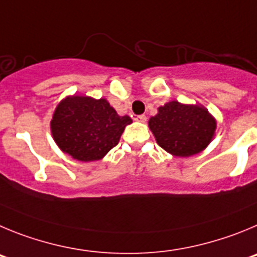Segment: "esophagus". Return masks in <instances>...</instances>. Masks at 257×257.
I'll use <instances>...</instances> for the list:
<instances>
[{
    "label": "esophagus",
    "mask_w": 257,
    "mask_h": 257,
    "mask_svg": "<svg viewBox=\"0 0 257 257\" xmlns=\"http://www.w3.org/2000/svg\"><path fill=\"white\" fill-rule=\"evenodd\" d=\"M134 120H136V121H141V123H146L147 116H146V115H136V116H134Z\"/></svg>",
    "instance_id": "34e87169"
}]
</instances>
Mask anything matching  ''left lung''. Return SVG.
<instances>
[{
    "mask_svg": "<svg viewBox=\"0 0 257 257\" xmlns=\"http://www.w3.org/2000/svg\"><path fill=\"white\" fill-rule=\"evenodd\" d=\"M149 126L161 149L174 156L188 157L206 149L216 121L202 106L170 101L159 107Z\"/></svg>",
    "mask_w": 257,
    "mask_h": 257,
    "instance_id": "left-lung-1",
    "label": "left lung"
}]
</instances>
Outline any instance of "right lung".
<instances>
[{"label": "right lung", "mask_w": 257, "mask_h": 257, "mask_svg": "<svg viewBox=\"0 0 257 257\" xmlns=\"http://www.w3.org/2000/svg\"><path fill=\"white\" fill-rule=\"evenodd\" d=\"M132 119L120 116L105 98L70 96L57 105L51 133L60 150L78 161L101 160L119 143Z\"/></svg>", "instance_id": "add662e5"}]
</instances>
